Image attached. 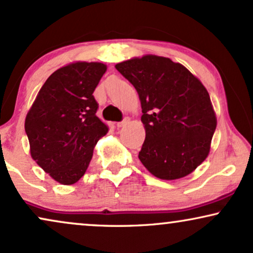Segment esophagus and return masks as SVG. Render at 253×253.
I'll use <instances>...</instances> for the list:
<instances>
[{
  "label": "esophagus",
  "mask_w": 253,
  "mask_h": 253,
  "mask_svg": "<svg viewBox=\"0 0 253 253\" xmlns=\"http://www.w3.org/2000/svg\"><path fill=\"white\" fill-rule=\"evenodd\" d=\"M129 122H130V118H129V117H126L122 122H118V123H117V127H122V126H126V124L129 123Z\"/></svg>",
  "instance_id": "obj_1"
}]
</instances>
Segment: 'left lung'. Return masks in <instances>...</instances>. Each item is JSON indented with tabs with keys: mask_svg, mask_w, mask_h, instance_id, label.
<instances>
[{
	"mask_svg": "<svg viewBox=\"0 0 253 253\" xmlns=\"http://www.w3.org/2000/svg\"><path fill=\"white\" fill-rule=\"evenodd\" d=\"M115 67L141 101L145 141L139 161L157 178L188 176L208 157L217 126L208 90L184 65L168 57L145 55Z\"/></svg>",
	"mask_w": 253,
	"mask_h": 253,
	"instance_id": "1",
	"label": "left lung"
}]
</instances>
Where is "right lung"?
Wrapping results in <instances>:
<instances>
[{
    "instance_id": "obj_1",
    "label": "right lung",
    "mask_w": 253,
    "mask_h": 253,
    "mask_svg": "<svg viewBox=\"0 0 253 253\" xmlns=\"http://www.w3.org/2000/svg\"><path fill=\"white\" fill-rule=\"evenodd\" d=\"M107 65L74 62L52 73L28 111L24 129L33 160L63 185L85 173L98 139L109 127L96 116L93 91Z\"/></svg>"
}]
</instances>
